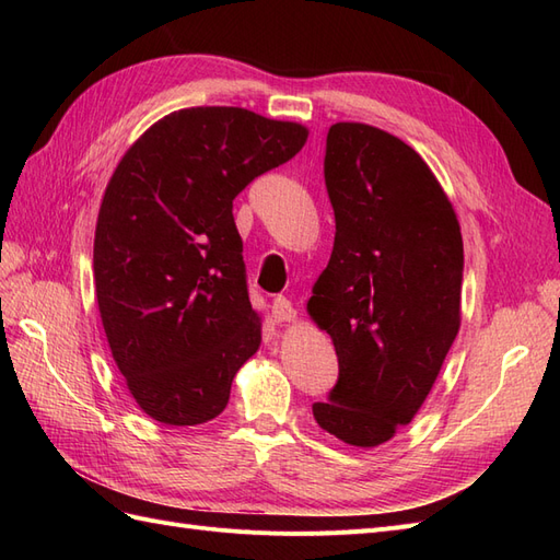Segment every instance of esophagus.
I'll return each instance as SVG.
<instances>
[{
    "mask_svg": "<svg viewBox=\"0 0 560 560\" xmlns=\"http://www.w3.org/2000/svg\"><path fill=\"white\" fill-rule=\"evenodd\" d=\"M270 313H273L276 322H292L296 317L292 301H287L284 296L273 299V303H270Z\"/></svg>",
    "mask_w": 560,
    "mask_h": 560,
    "instance_id": "obj_1",
    "label": "esophagus"
}]
</instances>
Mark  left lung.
Masks as SVG:
<instances>
[{
	"label": "left lung",
	"instance_id": "1",
	"mask_svg": "<svg viewBox=\"0 0 560 560\" xmlns=\"http://www.w3.org/2000/svg\"><path fill=\"white\" fill-rule=\"evenodd\" d=\"M325 184L336 235L308 313L338 378L313 416L371 448L413 420L460 329L463 235L428 163L381 128L334 124Z\"/></svg>",
	"mask_w": 560,
	"mask_h": 560
}]
</instances>
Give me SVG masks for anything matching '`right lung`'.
<instances>
[{
	"mask_svg": "<svg viewBox=\"0 0 560 560\" xmlns=\"http://www.w3.org/2000/svg\"><path fill=\"white\" fill-rule=\"evenodd\" d=\"M306 138L241 107H191L116 165L95 226V294L112 358L154 420L200 425L226 409L261 343L233 198Z\"/></svg>",
	"mask_w": 560,
	"mask_h": 560,
	"instance_id": "1",
	"label": "right lung"
}]
</instances>
